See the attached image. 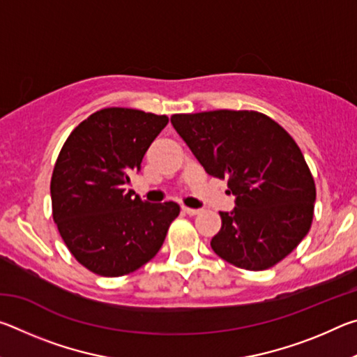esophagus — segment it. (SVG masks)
<instances>
[{
    "instance_id": "esophagus-1",
    "label": "esophagus",
    "mask_w": 357,
    "mask_h": 357,
    "mask_svg": "<svg viewBox=\"0 0 357 357\" xmlns=\"http://www.w3.org/2000/svg\"><path fill=\"white\" fill-rule=\"evenodd\" d=\"M183 213L187 215H197V214H200V209H192V208L183 206Z\"/></svg>"
}]
</instances>
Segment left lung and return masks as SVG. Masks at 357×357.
Instances as JSON below:
<instances>
[{"label": "left lung", "mask_w": 357, "mask_h": 357, "mask_svg": "<svg viewBox=\"0 0 357 357\" xmlns=\"http://www.w3.org/2000/svg\"><path fill=\"white\" fill-rule=\"evenodd\" d=\"M172 124L208 174L228 179L236 197L211 247L247 271H264L309 233L317 189L288 132L263 113L214 110L173 114Z\"/></svg>", "instance_id": "8db88e82"}]
</instances>
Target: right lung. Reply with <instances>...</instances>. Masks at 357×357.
<instances>
[{"instance_id": "1", "label": "right lung", "mask_w": 357, "mask_h": 357, "mask_svg": "<svg viewBox=\"0 0 357 357\" xmlns=\"http://www.w3.org/2000/svg\"><path fill=\"white\" fill-rule=\"evenodd\" d=\"M167 124L165 114L104 108L82 121L59 151L50 183L53 220L74 258L94 274L142 268L179 215L176 203H146L124 189Z\"/></svg>"}]
</instances>
